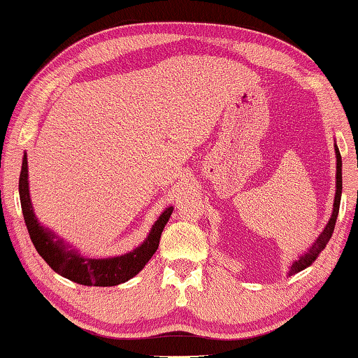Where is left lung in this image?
<instances>
[{"label": "left lung", "mask_w": 358, "mask_h": 358, "mask_svg": "<svg viewBox=\"0 0 358 358\" xmlns=\"http://www.w3.org/2000/svg\"><path fill=\"white\" fill-rule=\"evenodd\" d=\"M336 158H338V173H336V196H334V208H333V215H331V220L326 224L324 231L321 232L320 237L317 239V242L310 247V250L305 253L303 257H300V260L294 262L291 266V271L289 274H295L299 271H302L307 266L312 265V263L317 260V257L320 255L321 252L324 250L326 243L329 242L331 236L334 232V226H336V220H338V213H339V203H341V194H343V159H341V153L338 147H336Z\"/></svg>", "instance_id": "1"}]
</instances>
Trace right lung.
I'll use <instances>...</instances> for the list:
<instances>
[{
	"mask_svg": "<svg viewBox=\"0 0 358 358\" xmlns=\"http://www.w3.org/2000/svg\"><path fill=\"white\" fill-rule=\"evenodd\" d=\"M27 173V157H24L19 176V195L25 226H27L30 239H32V243L37 248L40 257L61 276L71 279L77 284H84V286H117V284L126 282L136 276L147 265L153 253L157 252L159 239H162V232L166 226L171 213H173V206L164 210V213L158 217V221L152 227V232H150L147 241L134 252L126 253L122 257L106 258V260L105 258L103 260L82 258L76 252L66 250L63 242L55 241V234L46 231L37 221V217L34 215L32 203H30Z\"/></svg>",
	"mask_w": 358,
	"mask_h": 358,
	"instance_id": "obj_1",
	"label": "right lung"
}]
</instances>
